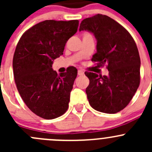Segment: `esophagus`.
Listing matches in <instances>:
<instances>
[{"label": "esophagus", "mask_w": 152, "mask_h": 152, "mask_svg": "<svg viewBox=\"0 0 152 152\" xmlns=\"http://www.w3.org/2000/svg\"><path fill=\"white\" fill-rule=\"evenodd\" d=\"M84 73H84L83 70H78V75H79V76H83Z\"/></svg>", "instance_id": "34e87169"}]
</instances>
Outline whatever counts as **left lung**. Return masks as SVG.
<instances>
[{
	"label": "left lung",
	"mask_w": 152,
	"mask_h": 152,
	"mask_svg": "<svg viewBox=\"0 0 152 152\" xmlns=\"http://www.w3.org/2000/svg\"><path fill=\"white\" fill-rule=\"evenodd\" d=\"M94 34L97 45L93 62L107 64L108 76L85 72L90 84L87 99L94 110L113 114L125 108L140 85V59L135 42L128 31L107 15H98L82 21L79 31Z\"/></svg>",
	"instance_id": "obj_1"
}]
</instances>
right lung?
<instances>
[{"label": "right lung", "instance_id": "1", "mask_svg": "<svg viewBox=\"0 0 152 152\" xmlns=\"http://www.w3.org/2000/svg\"><path fill=\"white\" fill-rule=\"evenodd\" d=\"M78 26L77 20L42 21L28 29L16 46L12 66L17 88L28 109L42 118H56L68 108L77 69L69 67L57 74L52 64Z\"/></svg>", "mask_w": 152, "mask_h": 152}]
</instances>
